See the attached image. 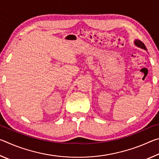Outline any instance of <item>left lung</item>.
Wrapping results in <instances>:
<instances>
[{
	"label": "left lung",
	"instance_id": "left-lung-1",
	"mask_svg": "<svg viewBox=\"0 0 159 159\" xmlns=\"http://www.w3.org/2000/svg\"><path fill=\"white\" fill-rule=\"evenodd\" d=\"M134 44L137 47L140 48H142V49L145 50H147V48H146V46H145V45H144V44L143 43L139 41V40L136 39L135 41H134Z\"/></svg>",
	"mask_w": 159,
	"mask_h": 159
}]
</instances>
